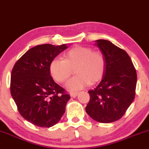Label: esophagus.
Here are the masks:
<instances>
[{
    "mask_svg": "<svg viewBox=\"0 0 149 149\" xmlns=\"http://www.w3.org/2000/svg\"><path fill=\"white\" fill-rule=\"evenodd\" d=\"M78 92H71V93H70L71 97H73V98H74V97H76L77 96H78Z\"/></svg>",
    "mask_w": 149,
    "mask_h": 149,
    "instance_id": "34e87169",
    "label": "esophagus"
}]
</instances>
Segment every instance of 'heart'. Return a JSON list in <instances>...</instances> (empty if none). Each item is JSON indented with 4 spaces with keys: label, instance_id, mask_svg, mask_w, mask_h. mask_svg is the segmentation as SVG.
I'll use <instances>...</instances> for the list:
<instances>
[{
    "label": "heart",
    "instance_id": "heart-1",
    "mask_svg": "<svg viewBox=\"0 0 149 149\" xmlns=\"http://www.w3.org/2000/svg\"><path fill=\"white\" fill-rule=\"evenodd\" d=\"M73 69L76 75L66 84L70 91L81 90L101 80L105 71V59L102 54L90 47L76 46L65 53L63 59H53L49 66L51 76L59 83L69 78Z\"/></svg>",
    "mask_w": 149,
    "mask_h": 149
}]
</instances>
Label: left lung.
Instances as JSON below:
<instances>
[{
	"mask_svg": "<svg viewBox=\"0 0 149 149\" xmlns=\"http://www.w3.org/2000/svg\"><path fill=\"white\" fill-rule=\"evenodd\" d=\"M105 59L102 81L94 90L85 108L92 119L102 123L123 117L135 96L136 72L127 53L107 40H95Z\"/></svg>",
	"mask_w": 149,
	"mask_h": 149,
	"instance_id": "8db88e82",
	"label": "left lung"
}]
</instances>
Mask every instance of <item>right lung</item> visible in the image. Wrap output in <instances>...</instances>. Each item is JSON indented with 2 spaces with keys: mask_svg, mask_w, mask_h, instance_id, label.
Returning a JSON list of instances; mask_svg holds the SVG:
<instances>
[{
  "mask_svg": "<svg viewBox=\"0 0 149 149\" xmlns=\"http://www.w3.org/2000/svg\"><path fill=\"white\" fill-rule=\"evenodd\" d=\"M66 44H42L29 49L15 63L10 92L21 116L31 123L49 127L60 120L70 100L49 73L51 61L67 48Z\"/></svg>",
  "mask_w": 149,
  "mask_h": 149,
  "instance_id": "add662e5",
  "label": "right lung"
}]
</instances>
